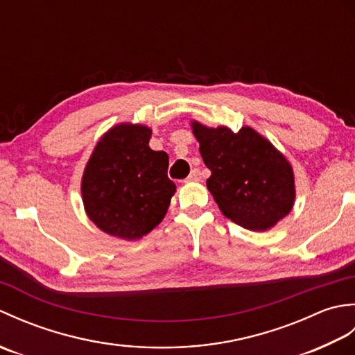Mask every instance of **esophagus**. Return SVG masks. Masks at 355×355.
<instances>
[{
  "mask_svg": "<svg viewBox=\"0 0 355 355\" xmlns=\"http://www.w3.org/2000/svg\"><path fill=\"white\" fill-rule=\"evenodd\" d=\"M201 180V172H200V169H193L191 173H189V177L186 178V182H200Z\"/></svg>",
  "mask_w": 355,
  "mask_h": 355,
  "instance_id": "obj_1",
  "label": "esophagus"
}]
</instances>
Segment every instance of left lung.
Listing matches in <instances>:
<instances>
[{
	"label": "left lung",
	"mask_w": 355,
	"mask_h": 355,
	"mask_svg": "<svg viewBox=\"0 0 355 355\" xmlns=\"http://www.w3.org/2000/svg\"><path fill=\"white\" fill-rule=\"evenodd\" d=\"M202 162L210 169L207 189L224 216L253 232L275 227L296 200L293 166L258 131L243 126L210 128L191 122Z\"/></svg>",
	"instance_id": "8db88e82"
}]
</instances>
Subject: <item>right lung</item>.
Wrapping results in <instances>:
<instances>
[{"mask_svg": "<svg viewBox=\"0 0 355 355\" xmlns=\"http://www.w3.org/2000/svg\"><path fill=\"white\" fill-rule=\"evenodd\" d=\"M153 130L117 123L96 143L85 164L80 193L85 214L110 236L137 241L168 212L177 186L168 178L169 157L153 150Z\"/></svg>", "mask_w": 355, "mask_h": 355, "instance_id": "1", "label": "right lung"}]
</instances>
